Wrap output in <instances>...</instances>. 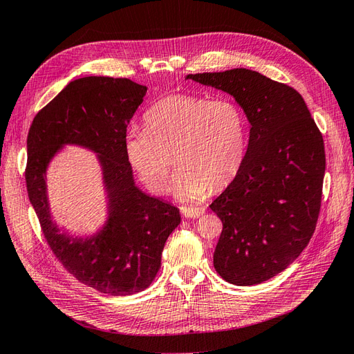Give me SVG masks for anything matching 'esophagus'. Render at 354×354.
I'll return each instance as SVG.
<instances>
[{"mask_svg": "<svg viewBox=\"0 0 354 354\" xmlns=\"http://www.w3.org/2000/svg\"><path fill=\"white\" fill-rule=\"evenodd\" d=\"M181 214L186 218H198L202 214H205V209L203 208H181Z\"/></svg>", "mask_w": 354, "mask_h": 354, "instance_id": "1", "label": "esophagus"}]
</instances>
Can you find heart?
<instances>
[{"mask_svg":"<svg viewBox=\"0 0 354 354\" xmlns=\"http://www.w3.org/2000/svg\"><path fill=\"white\" fill-rule=\"evenodd\" d=\"M145 130L125 134V153L145 186L167 192L173 168V194L180 202H198L227 186L241 171L248 128L239 104L229 99L173 94L145 113Z\"/></svg>","mask_w":354,"mask_h":354,"instance_id":"heart-1","label":"heart"}]
</instances>
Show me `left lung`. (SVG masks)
<instances>
[{
  "label": "left lung",
  "instance_id": "obj_1",
  "mask_svg": "<svg viewBox=\"0 0 354 354\" xmlns=\"http://www.w3.org/2000/svg\"><path fill=\"white\" fill-rule=\"evenodd\" d=\"M230 94L251 128L243 165L209 208L223 223L214 267L252 286L283 272L315 232L325 176L324 138L301 94L236 68L187 75Z\"/></svg>",
  "mask_w": 354,
  "mask_h": 354
}]
</instances>
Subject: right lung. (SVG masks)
Segmentation results:
<instances>
[{
  "instance_id": "right-lung-1",
  "label": "right lung",
  "mask_w": 354,
  "mask_h": 354,
  "mask_svg": "<svg viewBox=\"0 0 354 354\" xmlns=\"http://www.w3.org/2000/svg\"><path fill=\"white\" fill-rule=\"evenodd\" d=\"M147 87L127 78L71 81L34 118L28 134L26 187L50 248L80 282L103 294L130 295L152 283L168 236L181 221L171 203L136 185L125 134ZM65 145L96 153L106 217L90 235H72L52 220L48 167Z\"/></svg>"
}]
</instances>
